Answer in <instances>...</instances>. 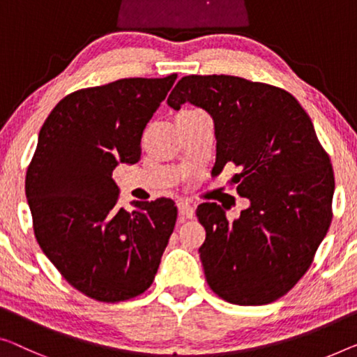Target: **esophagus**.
<instances>
[{"label":"esophagus","mask_w":357,"mask_h":357,"mask_svg":"<svg viewBox=\"0 0 357 357\" xmlns=\"http://www.w3.org/2000/svg\"><path fill=\"white\" fill-rule=\"evenodd\" d=\"M178 211H179V215L183 216V218H192L194 216V206L189 204V202H184V200H181V202H178Z\"/></svg>","instance_id":"esophagus-1"}]
</instances>
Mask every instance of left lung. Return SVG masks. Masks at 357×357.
I'll return each instance as SVG.
<instances>
[{
  "label": "left lung",
  "instance_id": "obj_1",
  "mask_svg": "<svg viewBox=\"0 0 357 357\" xmlns=\"http://www.w3.org/2000/svg\"><path fill=\"white\" fill-rule=\"evenodd\" d=\"M167 102L208 112L215 168H241L231 184L250 200L234 221L218 204L197 206L210 289L241 306L275 301L310 269L332 221V165L310 115L284 89L231 75L183 77Z\"/></svg>",
  "mask_w": 357,
  "mask_h": 357
}]
</instances>
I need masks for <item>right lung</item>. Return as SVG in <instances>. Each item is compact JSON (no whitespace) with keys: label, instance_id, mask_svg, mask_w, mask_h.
I'll return each mask as SVG.
<instances>
[{"label":"right lung","instance_id":"1","mask_svg":"<svg viewBox=\"0 0 357 357\" xmlns=\"http://www.w3.org/2000/svg\"><path fill=\"white\" fill-rule=\"evenodd\" d=\"M176 73L123 78L63 98L43 123L25 195L43 253L98 301L144 294L176 225L169 199L119 206L112 173L141 158V137Z\"/></svg>","mask_w":357,"mask_h":357}]
</instances>
